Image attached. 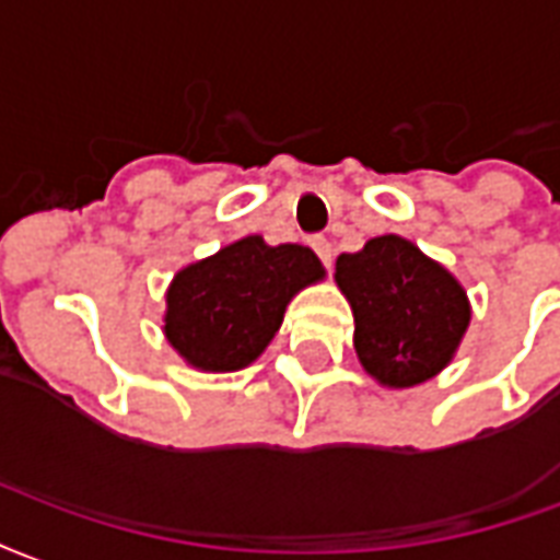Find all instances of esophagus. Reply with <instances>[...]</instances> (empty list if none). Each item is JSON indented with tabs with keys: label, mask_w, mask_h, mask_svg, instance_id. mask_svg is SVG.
I'll use <instances>...</instances> for the list:
<instances>
[{
	"label": "esophagus",
	"mask_w": 560,
	"mask_h": 560,
	"mask_svg": "<svg viewBox=\"0 0 560 560\" xmlns=\"http://www.w3.org/2000/svg\"><path fill=\"white\" fill-rule=\"evenodd\" d=\"M310 247L316 250V256L322 259V265H325V268H330V262H334V247H330V241L325 238V235H316V238L310 241Z\"/></svg>",
	"instance_id": "obj_1"
}]
</instances>
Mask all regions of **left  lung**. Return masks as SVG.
Instances as JSON below:
<instances>
[{"instance_id":"obj_1","label":"left lung","mask_w":560,"mask_h":560,"mask_svg":"<svg viewBox=\"0 0 560 560\" xmlns=\"http://www.w3.org/2000/svg\"><path fill=\"white\" fill-rule=\"evenodd\" d=\"M340 292L354 316V352L385 387H415L439 375L459 349L471 304L459 280L399 235L337 256Z\"/></svg>"}]
</instances>
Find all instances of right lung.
<instances>
[{
    "label": "right lung",
    "mask_w": 560,
    "mask_h": 560,
    "mask_svg": "<svg viewBox=\"0 0 560 560\" xmlns=\"http://www.w3.org/2000/svg\"><path fill=\"white\" fill-rule=\"evenodd\" d=\"M322 277L319 256L304 244L271 247L247 235L173 277L163 334L196 370L235 373L275 340L289 301Z\"/></svg>",
    "instance_id": "add662e5"
}]
</instances>
